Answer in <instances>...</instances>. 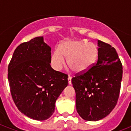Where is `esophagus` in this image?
<instances>
[{
	"label": "esophagus",
	"mask_w": 131,
	"mask_h": 131,
	"mask_svg": "<svg viewBox=\"0 0 131 131\" xmlns=\"http://www.w3.org/2000/svg\"><path fill=\"white\" fill-rule=\"evenodd\" d=\"M71 77H69V78H68V82H69V85H71Z\"/></svg>",
	"instance_id": "1"
}]
</instances>
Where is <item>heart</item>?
Masks as SVG:
<instances>
[{
	"label": "heart",
	"mask_w": 131,
	"mask_h": 131,
	"mask_svg": "<svg viewBox=\"0 0 131 131\" xmlns=\"http://www.w3.org/2000/svg\"><path fill=\"white\" fill-rule=\"evenodd\" d=\"M99 57L97 45L84 39L68 40L56 46L50 57L51 67L61 71L67 64L77 74H84L91 69Z\"/></svg>",
	"instance_id": "heart-1"
}]
</instances>
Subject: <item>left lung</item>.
I'll return each instance as SVG.
<instances>
[{
    "instance_id": "obj_1",
    "label": "left lung",
    "mask_w": 131,
    "mask_h": 131,
    "mask_svg": "<svg viewBox=\"0 0 131 131\" xmlns=\"http://www.w3.org/2000/svg\"><path fill=\"white\" fill-rule=\"evenodd\" d=\"M96 63L84 74L72 78L77 112L84 120L97 121L109 115L117 104L122 65L114 47L98 41Z\"/></svg>"
}]
</instances>
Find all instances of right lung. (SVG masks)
Masks as SVG:
<instances>
[{
  "instance_id": "add662e5",
  "label": "right lung",
  "mask_w": 131,
  "mask_h": 131,
  "mask_svg": "<svg viewBox=\"0 0 131 131\" xmlns=\"http://www.w3.org/2000/svg\"><path fill=\"white\" fill-rule=\"evenodd\" d=\"M50 57L51 47L37 37L17 46L8 67L13 101L33 120L52 116L56 100L68 85V75L51 68Z\"/></svg>"
}]
</instances>
